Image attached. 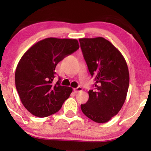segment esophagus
<instances>
[{"label": "esophagus", "mask_w": 151, "mask_h": 151, "mask_svg": "<svg viewBox=\"0 0 151 151\" xmlns=\"http://www.w3.org/2000/svg\"><path fill=\"white\" fill-rule=\"evenodd\" d=\"M73 91H74V92H75V93L80 92V91H82V88L80 87V86H78V87L74 88Z\"/></svg>", "instance_id": "1"}]
</instances>
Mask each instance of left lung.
Returning a JSON list of instances; mask_svg holds the SVG:
<instances>
[{"mask_svg": "<svg viewBox=\"0 0 151 151\" xmlns=\"http://www.w3.org/2000/svg\"><path fill=\"white\" fill-rule=\"evenodd\" d=\"M79 41L88 71L96 80L95 88L88 92L87 102L81 104L82 111L96 122H107L118 113L127 98L129 86L127 62L120 51L102 37Z\"/></svg>", "mask_w": 151, "mask_h": 151, "instance_id": "obj_1", "label": "left lung"}]
</instances>
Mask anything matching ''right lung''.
<instances>
[{"label":"right lung","mask_w":151,"mask_h":151,"mask_svg":"<svg viewBox=\"0 0 151 151\" xmlns=\"http://www.w3.org/2000/svg\"><path fill=\"white\" fill-rule=\"evenodd\" d=\"M76 39L48 38L30 47L20 58L15 73L20 99L32 115L54 114L69 98L72 88L53 82L58 63L79 49ZM60 80V78H59Z\"/></svg>","instance_id":"add662e5"}]
</instances>
